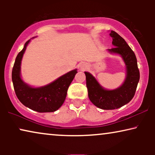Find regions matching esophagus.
<instances>
[{"label":"esophagus","instance_id":"esophagus-1","mask_svg":"<svg viewBox=\"0 0 155 155\" xmlns=\"http://www.w3.org/2000/svg\"><path fill=\"white\" fill-rule=\"evenodd\" d=\"M88 68H89V65L88 63H82L80 65V68L81 71H84V70L87 69Z\"/></svg>","mask_w":155,"mask_h":155}]
</instances>
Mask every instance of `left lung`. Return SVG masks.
<instances>
[{
  "mask_svg": "<svg viewBox=\"0 0 155 155\" xmlns=\"http://www.w3.org/2000/svg\"><path fill=\"white\" fill-rule=\"evenodd\" d=\"M109 35L113 39L112 44L114 47L108 49V51L121 56L126 65V75L124 82L118 88L107 90L92 74L84 72L89 99L97 107L104 110L118 109L130 102L134 97L140 80V72L134 52L116 31H111Z\"/></svg>",
  "mask_w": 155,
  "mask_h": 155,
  "instance_id": "8db88e82",
  "label": "left lung"
}]
</instances>
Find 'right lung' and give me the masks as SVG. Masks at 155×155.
<instances>
[{
  "mask_svg": "<svg viewBox=\"0 0 155 155\" xmlns=\"http://www.w3.org/2000/svg\"><path fill=\"white\" fill-rule=\"evenodd\" d=\"M30 41L29 39L25 44L15 61L12 71L15 92L20 102L33 111L40 113L56 111L64 102L68 89L78 73L77 69L64 74L46 85L39 87L29 85L21 78V62Z\"/></svg>",
  "mask_w": 155,
  "mask_h": 155,
  "instance_id": "1",
  "label": "right lung"
}]
</instances>
